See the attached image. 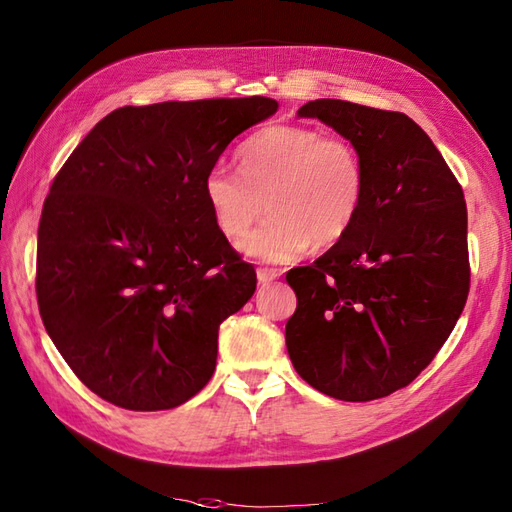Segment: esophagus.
Masks as SVG:
<instances>
[{
    "instance_id": "1",
    "label": "esophagus",
    "mask_w": 512,
    "mask_h": 512,
    "mask_svg": "<svg viewBox=\"0 0 512 512\" xmlns=\"http://www.w3.org/2000/svg\"><path fill=\"white\" fill-rule=\"evenodd\" d=\"M256 277H258V284H271L273 280H277V277H280V271L277 269H267V267H260L258 271H256Z\"/></svg>"
}]
</instances>
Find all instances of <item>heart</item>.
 Wrapping results in <instances>:
<instances>
[{"instance_id":"heart-1","label":"heart","mask_w":512,"mask_h":512,"mask_svg":"<svg viewBox=\"0 0 512 512\" xmlns=\"http://www.w3.org/2000/svg\"><path fill=\"white\" fill-rule=\"evenodd\" d=\"M239 168H211L203 192L226 239H241L271 211L241 250L267 262H290L309 245L344 239L365 200V164L346 136L309 126H267L239 147Z\"/></svg>"}]
</instances>
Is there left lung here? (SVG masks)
Segmentation results:
<instances>
[{
  "mask_svg": "<svg viewBox=\"0 0 512 512\" xmlns=\"http://www.w3.org/2000/svg\"><path fill=\"white\" fill-rule=\"evenodd\" d=\"M299 117L359 149V218L314 265L286 273L297 309L286 348L297 374L342 401L408 386L455 329L470 290L463 190L421 126L395 111L314 100Z\"/></svg>",
  "mask_w": 512,
  "mask_h": 512,
  "instance_id": "obj_1",
  "label": "left lung"
}]
</instances>
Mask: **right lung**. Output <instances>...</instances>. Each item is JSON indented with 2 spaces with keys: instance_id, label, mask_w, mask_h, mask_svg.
I'll list each match as a JSON object with an SVG mask.
<instances>
[{
  "instance_id": "1",
  "label": "right lung",
  "mask_w": 512,
  "mask_h": 512,
  "mask_svg": "<svg viewBox=\"0 0 512 512\" xmlns=\"http://www.w3.org/2000/svg\"><path fill=\"white\" fill-rule=\"evenodd\" d=\"M271 98L123 106L57 173L38 226L44 329L89 391L151 412L211 380L220 324L256 271L213 222L203 183Z\"/></svg>"
}]
</instances>
